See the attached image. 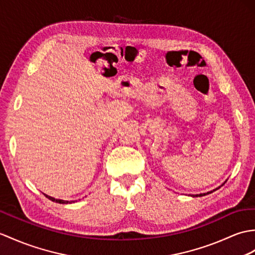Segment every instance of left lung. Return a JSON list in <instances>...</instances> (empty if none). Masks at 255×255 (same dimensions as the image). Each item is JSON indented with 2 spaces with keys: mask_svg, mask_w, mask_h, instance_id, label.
<instances>
[{
  "mask_svg": "<svg viewBox=\"0 0 255 255\" xmlns=\"http://www.w3.org/2000/svg\"><path fill=\"white\" fill-rule=\"evenodd\" d=\"M218 189V188H217ZM216 190V189H215ZM215 190H213V191H215ZM213 191H210V192H206V193H201V194H195V195H192V197H203V195H205V194H209V193H212Z\"/></svg>",
  "mask_w": 255,
  "mask_h": 255,
  "instance_id": "left-lung-1",
  "label": "left lung"
}]
</instances>
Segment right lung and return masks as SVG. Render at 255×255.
Listing matches in <instances>:
<instances>
[{
  "mask_svg": "<svg viewBox=\"0 0 255 255\" xmlns=\"http://www.w3.org/2000/svg\"><path fill=\"white\" fill-rule=\"evenodd\" d=\"M45 197L49 199V200H51V201H53V202H56V203H61V204H67V203H72L73 201H64V200H60V199H55V198H53V197H50V195H47V194H44Z\"/></svg>",
  "mask_w": 255,
  "mask_h": 255,
  "instance_id": "right-lung-1",
  "label": "right lung"
}]
</instances>
